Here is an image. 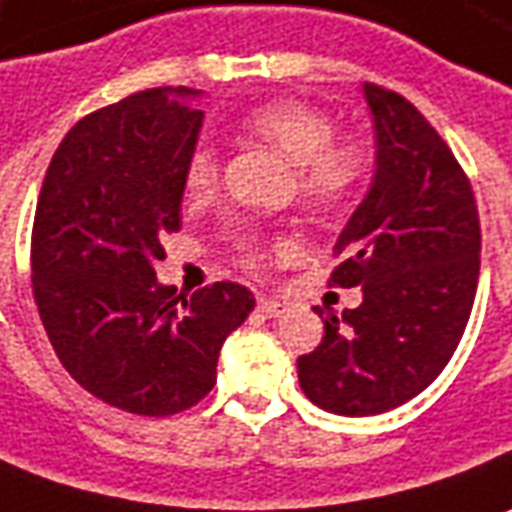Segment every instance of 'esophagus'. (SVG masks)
I'll list each match as a JSON object with an SVG mask.
<instances>
[{"instance_id":"obj_1","label":"esophagus","mask_w":512,"mask_h":512,"mask_svg":"<svg viewBox=\"0 0 512 512\" xmlns=\"http://www.w3.org/2000/svg\"><path fill=\"white\" fill-rule=\"evenodd\" d=\"M257 310L266 318H280L282 313H285V305L277 302V299H260V302H257Z\"/></svg>"}]
</instances>
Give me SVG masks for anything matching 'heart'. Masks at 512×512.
Listing matches in <instances>:
<instances>
[{"instance_id": "obj_1", "label": "heart", "mask_w": 512, "mask_h": 512, "mask_svg": "<svg viewBox=\"0 0 512 512\" xmlns=\"http://www.w3.org/2000/svg\"><path fill=\"white\" fill-rule=\"evenodd\" d=\"M244 127L291 160L299 177V191L316 205L341 202L366 177V146L357 141H338L335 121L324 110H316L305 102L296 99L266 102L246 116ZM219 177L221 166L216 149L210 144L196 146L185 166L188 196L194 202H207L219 188ZM291 249L293 241H277L271 249L252 252V260L282 257Z\"/></svg>"}]
</instances>
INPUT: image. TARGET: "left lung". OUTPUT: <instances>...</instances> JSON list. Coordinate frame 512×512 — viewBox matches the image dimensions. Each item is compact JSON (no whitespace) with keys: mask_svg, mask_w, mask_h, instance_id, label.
<instances>
[{"mask_svg":"<svg viewBox=\"0 0 512 512\" xmlns=\"http://www.w3.org/2000/svg\"><path fill=\"white\" fill-rule=\"evenodd\" d=\"M363 99L374 180L330 274L360 285L363 302L327 318L321 343L296 360L307 399L338 416H377L424 391L455 355L480 280V216L452 149L405 96L366 82Z\"/></svg>","mask_w":512,"mask_h":512,"instance_id":"8db88e82","label":"left lung"}]
</instances>
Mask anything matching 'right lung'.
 <instances>
[{
    "label": "right lung",
    "instance_id": "1",
    "mask_svg": "<svg viewBox=\"0 0 512 512\" xmlns=\"http://www.w3.org/2000/svg\"><path fill=\"white\" fill-rule=\"evenodd\" d=\"M196 96L149 88L77 121L35 207L32 293L55 355L85 391L135 416L205 399L221 343L255 310L238 282L191 296L157 282L205 119Z\"/></svg>",
    "mask_w": 512,
    "mask_h": 512
}]
</instances>
